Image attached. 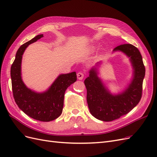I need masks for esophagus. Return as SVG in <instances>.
Wrapping results in <instances>:
<instances>
[{
  "label": "esophagus",
  "instance_id": "esophagus-1",
  "mask_svg": "<svg viewBox=\"0 0 157 157\" xmlns=\"http://www.w3.org/2000/svg\"><path fill=\"white\" fill-rule=\"evenodd\" d=\"M77 78L78 80H82L83 78H84V74L81 72H78L77 74Z\"/></svg>",
  "mask_w": 157,
  "mask_h": 157
}]
</instances>
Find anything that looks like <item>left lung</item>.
Instances as JSON below:
<instances>
[{
  "label": "left lung",
  "mask_w": 157,
  "mask_h": 157,
  "mask_svg": "<svg viewBox=\"0 0 157 157\" xmlns=\"http://www.w3.org/2000/svg\"><path fill=\"white\" fill-rule=\"evenodd\" d=\"M121 52L129 58L132 67L130 82L124 90L112 93L105 83L99 77L101 61L96 63L89 71L85 79L87 90V103L92 115L98 120L112 121L129 113L140 102L142 94V85L145 75L143 59L139 50L130 44L120 45L113 52Z\"/></svg>",
  "instance_id": "8db88e82"
}]
</instances>
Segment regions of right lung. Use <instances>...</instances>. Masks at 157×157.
<instances>
[{"mask_svg":"<svg viewBox=\"0 0 157 157\" xmlns=\"http://www.w3.org/2000/svg\"><path fill=\"white\" fill-rule=\"evenodd\" d=\"M42 37V34L37 35L20 47L12 65L10 75L13 98L19 108L35 120L49 122L61 115L65 92L77 80V75L76 72L59 75L44 92H36L26 86L21 77L22 56L28 46Z\"/></svg>","mask_w":157,"mask_h":157,"instance_id":"right-lung-1","label":"right lung"}]
</instances>
